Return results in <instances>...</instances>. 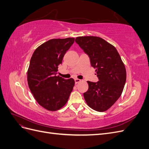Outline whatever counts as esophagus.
Returning a JSON list of instances; mask_svg holds the SVG:
<instances>
[{
  "label": "esophagus",
  "instance_id": "esophagus-1",
  "mask_svg": "<svg viewBox=\"0 0 149 149\" xmlns=\"http://www.w3.org/2000/svg\"><path fill=\"white\" fill-rule=\"evenodd\" d=\"M74 81H75V84H77L78 83H79L81 81V79H78V78H76L74 79Z\"/></svg>",
  "mask_w": 149,
  "mask_h": 149
}]
</instances>
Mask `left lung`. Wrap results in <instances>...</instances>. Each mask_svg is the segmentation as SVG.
<instances>
[{
    "label": "left lung",
    "instance_id": "8db88e82",
    "mask_svg": "<svg viewBox=\"0 0 149 149\" xmlns=\"http://www.w3.org/2000/svg\"><path fill=\"white\" fill-rule=\"evenodd\" d=\"M75 42L89 57L99 79L96 83L88 81L84 100L93 109L106 111L123 93L126 81L125 66L116 48L100 37H79Z\"/></svg>",
    "mask_w": 149,
    "mask_h": 149
}]
</instances>
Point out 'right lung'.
<instances>
[{
    "label": "right lung",
    "mask_w": 149,
    "mask_h": 149,
    "mask_svg": "<svg viewBox=\"0 0 149 149\" xmlns=\"http://www.w3.org/2000/svg\"><path fill=\"white\" fill-rule=\"evenodd\" d=\"M74 41V38L49 40L35 49L30 59L27 71L29 88L37 102L48 111L63 107L73 91L74 79H65L56 74Z\"/></svg>",
    "instance_id": "right-lung-1"
}]
</instances>
